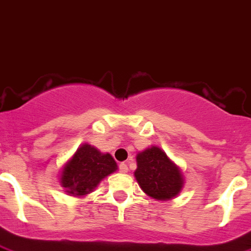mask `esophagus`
Wrapping results in <instances>:
<instances>
[{
	"mask_svg": "<svg viewBox=\"0 0 251 251\" xmlns=\"http://www.w3.org/2000/svg\"><path fill=\"white\" fill-rule=\"evenodd\" d=\"M120 171L122 174H126V173L129 171V168H127V166H126L125 163H121L120 164Z\"/></svg>",
	"mask_w": 251,
	"mask_h": 251,
	"instance_id": "obj_1",
	"label": "esophagus"
}]
</instances>
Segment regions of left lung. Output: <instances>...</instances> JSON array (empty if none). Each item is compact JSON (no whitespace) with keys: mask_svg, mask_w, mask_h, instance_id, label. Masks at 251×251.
<instances>
[{"mask_svg":"<svg viewBox=\"0 0 251 251\" xmlns=\"http://www.w3.org/2000/svg\"><path fill=\"white\" fill-rule=\"evenodd\" d=\"M136 162L134 178L147 196L157 201H167L182 192L183 174L162 148L151 145L138 152Z\"/></svg>","mask_w":251,"mask_h":251,"instance_id":"left-lung-1","label":"left lung"}]
</instances>
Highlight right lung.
Returning a JSON list of instances; mask_svg holds the SVG:
<instances>
[{
	"label": "right lung",
	"instance_id": "right-lung-1",
	"mask_svg": "<svg viewBox=\"0 0 251 251\" xmlns=\"http://www.w3.org/2000/svg\"><path fill=\"white\" fill-rule=\"evenodd\" d=\"M117 170V162L110 153H103L94 145L84 143L62 166L59 183L68 196L84 197Z\"/></svg>",
	"mask_w": 251,
	"mask_h": 251
}]
</instances>
